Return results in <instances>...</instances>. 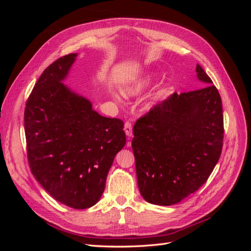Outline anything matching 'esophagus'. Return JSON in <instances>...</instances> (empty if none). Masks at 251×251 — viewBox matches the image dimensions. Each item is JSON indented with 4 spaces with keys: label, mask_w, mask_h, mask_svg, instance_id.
I'll return each instance as SVG.
<instances>
[{
    "label": "esophagus",
    "mask_w": 251,
    "mask_h": 251,
    "mask_svg": "<svg viewBox=\"0 0 251 251\" xmlns=\"http://www.w3.org/2000/svg\"><path fill=\"white\" fill-rule=\"evenodd\" d=\"M125 132H126V136H128V137H132V135H133V133H132V125L130 124V123H126L125 124Z\"/></svg>",
    "instance_id": "34e87169"
}]
</instances>
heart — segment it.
Here are the masks:
<instances>
[{
  "mask_svg": "<svg viewBox=\"0 0 251 251\" xmlns=\"http://www.w3.org/2000/svg\"><path fill=\"white\" fill-rule=\"evenodd\" d=\"M155 79V75L151 73L144 76L141 79H138L136 81L126 83V85L123 88V94L126 97H135L140 95L144 90H147L148 87L151 85V81ZM115 100H118L119 97L115 95Z\"/></svg>",
  "mask_w": 251,
  "mask_h": 251,
  "instance_id": "1",
  "label": "heart"
}]
</instances>
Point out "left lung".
<instances>
[{"instance_id": "1", "label": "left lung", "mask_w": 251, "mask_h": 251, "mask_svg": "<svg viewBox=\"0 0 251 251\" xmlns=\"http://www.w3.org/2000/svg\"><path fill=\"white\" fill-rule=\"evenodd\" d=\"M196 72L205 87L173 93L134 126L138 187L149 203L181 202L206 182L221 156V97L200 65Z\"/></svg>"}]
</instances>
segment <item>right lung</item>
I'll use <instances>...</instances> for the list:
<instances>
[{"instance_id":"add662e5","label":"right lung","mask_w":251,"mask_h":251,"mask_svg":"<svg viewBox=\"0 0 251 251\" xmlns=\"http://www.w3.org/2000/svg\"><path fill=\"white\" fill-rule=\"evenodd\" d=\"M76 56L60 57L43 72L27 100L24 126L34 178L56 201L85 209L101 198L126 139L123 121L101 116L64 85Z\"/></svg>"}]
</instances>
